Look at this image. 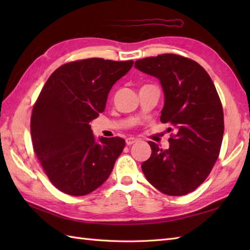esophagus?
Returning a JSON list of instances; mask_svg holds the SVG:
<instances>
[{"mask_svg": "<svg viewBox=\"0 0 250 250\" xmlns=\"http://www.w3.org/2000/svg\"><path fill=\"white\" fill-rule=\"evenodd\" d=\"M136 142H137V140L133 139V137H129V139L125 140L126 145H132V144H134V143H136Z\"/></svg>", "mask_w": 250, "mask_h": 250, "instance_id": "esophagus-1", "label": "esophagus"}]
</instances>
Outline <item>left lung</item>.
I'll list each match as a JSON object with an SVG mask.
<instances>
[{
    "label": "left lung",
    "mask_w": 250,
    "mask_h": 250,
    "mask_svg": "<svg viewBox=\"0 0 250 250\" xmlns=\"http://www.w3.org/2000/svg\"><path fill=\"white\" fill-rule=\"evenodd\" d=\"M134 65L159 78L166 97L160 120L175 131L168 149L148 142L151 156L143 162V173L162 193L192 192L209 175L224 137V110L215 84L198 62L179 55L148 57Z\"/></svg>",
    "instance_id": "8db88e82"
}]
</instances>
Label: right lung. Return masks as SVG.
I'll use <instances>...</instances> for the list:
<instances>
[{
  "instance_id": "1",
  "label": "right lung",
  "mask_w": 250,
  "mask_h": 250,
  "mask_svg": "<svg viewBox=\"0 0 250 250\" xmlns=\"http://www.w3.org/2000/svg\"><path fill=\"white\" fill-rule=\"evenodd\" d=\"M133 63L72 61L58 67L42 89L32 109V145L44 173L63 193L89 194L113 171L125 140L101 137L95 143L89 124L103 113L111 87Z\"/></svg>"
}]
</instances>
